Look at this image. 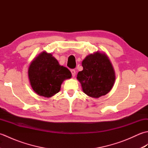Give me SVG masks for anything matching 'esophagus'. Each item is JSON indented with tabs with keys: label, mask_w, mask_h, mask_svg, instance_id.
<instances>
[{
	"label": "esophagus",
	"mask_w": 148,
	"mask_h": 148,
	"mask_svg": "<svg viewBox=\"0 0 148 148\" xmlns=\"http://www.w3.org/2000/svg\"><path fill=\"white\" fill-rule=\"evenodd\" d=\"M71 72L72 77H74L75 75H76V71H75L74 69H72V70H71Z\"/></svg>",
	"instance_id": "esophagus-1"
}]
</instances>
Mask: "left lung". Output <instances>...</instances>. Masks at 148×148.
<instances>
[{
  "mask_svg": "<svg viewBox=\"0 0 148 148\" xmlns=\"http://www.w3.org/2000/svg\"><path fill=\"white\" fill-rule=\"evenodd\" d=\"M83 70L77 79L83 92L93 98L106 95L114 85L116 76L112 65L105 53L97 51L88 55L82 62Z\"/></svg>",
  "mask_w": 148,
  "mask_h": 148,
  "instance_id": "obj_1",
  "label": "left lung"
}]
</instances>
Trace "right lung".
Wrapping results in <instances>:
<instances>
[{"instance_id": "1", "label": "right lung", "mask_w": 148, "mask_h": 148, "mask_svg": "<svg viewBox=\"0 0 148 148\" xmlns=\"http://www.w3.org/2000/svg\"><path fill=\"white\" fill-rule=\"evenodd\" d=\"M28 74L34 92L47 98L57 93L63 81L72 76L67 67L61 66L51 53L46 51L40 53L32 62Z\"/></svg>"}]
</instances>
